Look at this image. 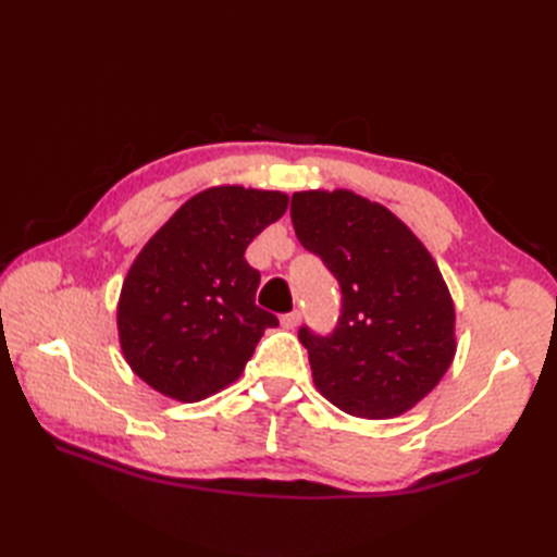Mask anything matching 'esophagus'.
I'll use <instances>...</instances> for the list:
<instances>
[{
    "label": "esophagus",
    "instance_id": "1",
    "mask_svg": "<svg viewBox=\"0 0 557 557\" xmlns=\"http://www.w3.org/2000/svg\"><path fill=\"white\" fill-rule=\"evenodd\" d=\"M280 321H282V327H287V330H294V327H297V325L301 323V313H299V311H292V313H285V315H282V318H280Z\"/></svg>",
    "mask_w": 557,
    "mask_h": 557
}]
</instances>
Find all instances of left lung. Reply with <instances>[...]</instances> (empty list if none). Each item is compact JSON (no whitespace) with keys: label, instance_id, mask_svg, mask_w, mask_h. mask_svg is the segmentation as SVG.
<instances>
[{"label":"left lung","instance_id":"1","mask_svg":"<svg viewBox=\"0 0 557 557\" xmlns=\"http://www.w3.org/2000/svg\"><path fill=\"white\" fill-rule=\"evenodd\" d=\"M289 212L301 246L342 292L333 333L299 327L315 387L351 417H399L455 357V306L441 270L405 222L351 191H299Z\"/></svg>","mask_w":557,"mask_h":557}]
</instances>
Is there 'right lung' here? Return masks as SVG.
Returning <instances> with one entry per match:
<instances>
[{
    "label": "right lung",
    "instance_id": "obj_1",
    "mask_svg": "<svg viewBox=\"0 0 557 557\" xmlns=\"http://www.w3.org/2000/svg\"><path fill=\"white\" fill-rule=\"evenodd\" d=\"M280 191L218 186L194 196L146 244L124 280L116 325L138 377L180 401L227 387L277 315L256 306L244 251L285 215Z\"/></svg>",
    "mask_w": 557,
    "mask_h": 557
}]
</instances>
